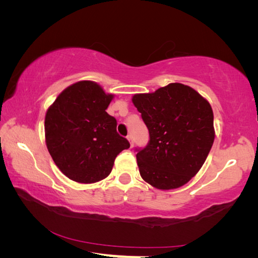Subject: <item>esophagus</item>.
<instances>
[{
    "instance_id": "obj_1",
    "label": "esophagus",
    "mask_w": 258,
    "mask_h": 258,
    "mask_svg": "<svg viewBox=\"0 0 258 258\" xmlns=\"http://www.w3.org/2000/svg\"><path fill=\"white\" fill-rule=\"evenodd\" d=\"M127 140H128L130 143H131V148H132L133 147V138H132V135L128 134L127 135Z\"/></svg>"
}]
</instances>
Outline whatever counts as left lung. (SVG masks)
Here are the masks:
<instances>
[{
	"label": "left lung",
	"instance_id": "8db88e82",
	"mask_svg": "<svg viewBox=\"0 0 258 258\" xmlns=\"http://www.w3.org/2000/svg\"><path fill=\"white\" fill-rule=\"evenodd\" d=\"M132 101L149 131L145 148H135L141 177L161 190L184 185L202 168L214 138L211 104L190 86L172 83Z\"/></svg>",
	"mask_w": 258,
	"mask_h": 258
}]
</instances>
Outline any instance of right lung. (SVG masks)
Wrapping results in <instances>:
<instances>
[{
  "mask_svg": "<svg viewBox=\"0 0 258 258\" xmlns=\"http://www.w3.org/2000/svg\"><path fill=\"white\" fill-rule=\"evenodd\" d=\"M112 94L97 83L77 82L59 94L45 116L46 147L59 169L78 183H94L110 174L127 139L106 111Z\"/></svg>",
  "mask_w": 258,
  "mask_h": 258,
  "instance_id": "1",
  "label": "right lung"
}]
</instances>
